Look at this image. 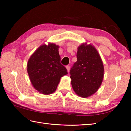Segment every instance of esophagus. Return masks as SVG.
<instances>
[{
  "label": "esophagus",
  "instance_id": "esophagus-1",
  "mask_svg": "<svg viewBox=\"0 0 131 131\" xmlns=\"http://www.w3.org/2000/svg\"><path fill=\"white\" fill-rule=\"evenodd\" d=\"M66 69H67L68 72H69V70H70V66H69V65H67V66H66Z\"/></svg>",
  "mask_w": 131,
  "mask_h": 131
}]
</instances>
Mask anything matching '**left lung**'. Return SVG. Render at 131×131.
Here are the masks:
<instances>
[{
  "mask_svg": "<svg viewBox=\"0 0 131 131\" xmlns=\"http://www.w3.org/2000/svg\"><path fill=\"white\" fill-rule=\"evenodd\" d=\"M77 57L70 71L71 85L76 94L86 98L96 93L101 85L104 65L95 47L86 43L78 48Z\"/></svg>",
  "mask_w": 131,
  "mask_h": 131,
  "instance_id": "8db88e82",
  "label": "left lung"
}]
</instances>
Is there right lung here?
Returning a JSON list of instances; mask_svg holds the SVG:
<instances>
[{
	"instance_id": "1",
	"label": "right lung",
	"mask_w": 131,
	"mask_h": 131,
	"mask_svg": "<svg viewBox=\"0 0 131 131\" xmlns=\"http://www.w3.org/2000/svg\"><path fill=\"white\" fill-rule=\"evenodd\" d=\"M59 46L54 43L40 46L30 56L27 70L33 87L39 92L49 94L56 90L61 77L68 74L61 63Z\"/></svg>"
}]
</instances>
